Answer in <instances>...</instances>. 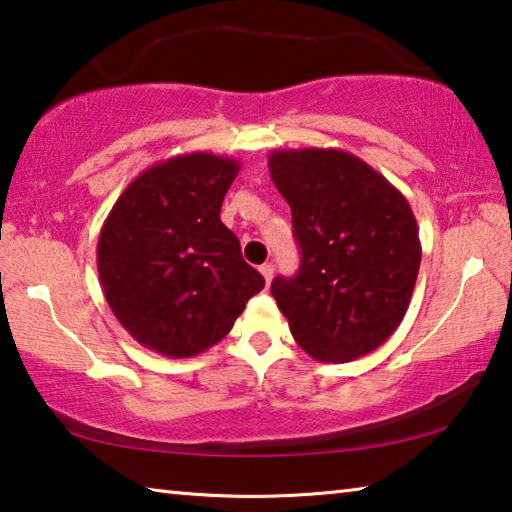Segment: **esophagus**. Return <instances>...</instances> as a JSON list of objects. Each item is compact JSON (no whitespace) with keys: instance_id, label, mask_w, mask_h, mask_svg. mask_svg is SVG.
I'll return each instance as SVG.
<instances>
[{"instance_id":"esophagus-1","label":"esophagus","mask_w":512,"mask_h":512,"mask_svg":"<svg viewBox=\"0 0 512 512\" xmlns=\"http://www.w3.org/2000/svg\"><path fill=\"white\" fill-rule=\"evenodd\" d=\"M259 273H262V277L266 280V284H271V280H273V264H264V266H259Z\"/></svg>"}]
</instances>
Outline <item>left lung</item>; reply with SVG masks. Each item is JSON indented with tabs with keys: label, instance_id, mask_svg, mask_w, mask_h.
<instances>
[{
	"label": "left lung",
	"instance_id": "8db88e82",
	"mask_svg": "<svg viewBox=\"0 0 512 512\" xmlns=\"http://www.w3.org/2000/svg\"><path fill=\"white\" fill-rule=\"evenodd\" d=\"M268 169L291 207L296 277L271 293L309 357L348 363L400 327L418 280V223L400 189L339 149H275Z\"/></svg>",
	"mask_w": 512,
	"mask_h": 512
}]
</instances>
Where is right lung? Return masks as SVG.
<instances>
[{
    "instance_id": "add662e5",
    "label": "right lung",
    "mask_w": 512,
    "mask_h": 512,
    "mask_svg": "<svg viewBox=\"0 0 512 512\" xmlns=\"http://www.w3.org/2000/svg\"><path fill=\"white\" fill-rule=\"evenodd\" d=\"M241 164L194 151L144 169L97 244L103 296L133 339L171 359L196 357L230 332L264 277L241 257L221 203Z\"/></svg>"
}]
</instances>
